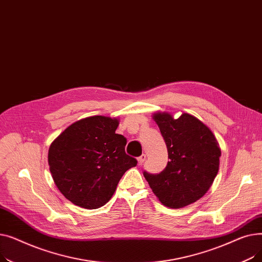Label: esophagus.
<instances>
[{
  "instance_id": "1",
  "label": "esophagus",
  "mask_w": 262,
  "mask_h": 262,
  "mask_svg": "<svg viewBox=\"0 0 262 262\" xmlns=\"http://www.w3.org/2000/svg\"><path fill=\"white\" fill-rule=\"evenodd\" d=\"M146 159V155H141L140 157H138V164H139V166H141V164L144 162V160Z\"/></svg>"
}]
</instances>
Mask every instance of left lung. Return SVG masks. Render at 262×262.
<instances>
[{
	"label": "left lung",
	"mask_w": 262,
	"mask_h": 262,
	"mask_svg": "<svg viewBox=\"0 0 262 262\" xmlns=\"http://www.w3.org/2000/svg\"><path fill=\"white\" fill-rule=\"evenodd\" d=\"M166 141L169 161L159 174L143 172L150 189L167 207L183 208L205 195L219 171L221 149L213 133L198 118L153 115Z\"/></svg>",
	"instance_id": "1"
}]
</instances>
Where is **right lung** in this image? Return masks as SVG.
Segmentation results:
<instances>
[{
  "label": "right lung",
  "mask_w": 262,
  "mask_h": 262,
  "mask_svg": "<svg viewBox=\"0 0 262 262\" xmlns=\"http://www.w3.org/2000/svg\"><path fill=\"white\" fill-rule=\"evenodd\" d=\"M119 120L104 116L81 119L67 127L49 148L55 185L76 206L96 209L114 195L123 174L137 166L125 153L126 138L116 134Z\"/></svg>",
  "instance_id": "1"
}]
</instances>
